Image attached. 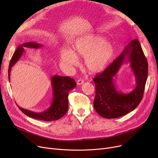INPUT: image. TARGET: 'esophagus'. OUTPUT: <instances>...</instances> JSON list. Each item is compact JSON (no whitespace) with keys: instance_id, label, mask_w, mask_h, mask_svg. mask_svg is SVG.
<instances>
[{"instance_id":"esophagus-1","label":"esophagus","mask_w":158,"mask_h":158,"mask_svg":"<svg viewBox=\"0 0 158 158\" xmlns=\"http://www.w3.org/2000/svg\"><path fill=\"white\" fill-rule=\"evenodd\" d=\"M84 82H85V81H84L83 79H78L77 81V85H81L82 84L84 83Z\"/></svg>"}]
</instances>
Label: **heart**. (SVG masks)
Segmentation results:
<instances>
[{"mask_svg":"<svg viewBox=\"0 0 158 158\" xmlns=\"http://www.w3.org/2000/svg\"><path fill=\"white\" fill-rule=\"evenodd\" d=\"M114 53V47L111 41L95 35L82 37L76 41L73 50L63 48L61 59L69 66L77 63V57H85V68L91 73L102 71L109 63Z\"/></svg>","mask_w":158,"mask_h":158,"instance_id":"b5f03b06","label":"heart"}]
</instances>
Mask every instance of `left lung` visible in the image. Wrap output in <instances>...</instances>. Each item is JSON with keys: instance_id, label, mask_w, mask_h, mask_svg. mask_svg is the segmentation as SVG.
Masks as SVG:
<instances>
[{"instance_id": "left-lung-1", "label": "left lung", "mask_w": 158, "mask_h": 158, "mask_svg": "<svg viewBox=\"0 0 158 158\" xmlns=\"http://www.w3.org/2000/svg\"><path fill=\"white\" fill-rule=\"evenodd\" d=\"M126 60L130 63L137 85L129 94L118 92L114 79ZM147 76L148 63L142 47L137 39L132 40L108 67L94 79L95 111L105 118H118L133 111L143 98Z\"/></svg>"}]
</instances>
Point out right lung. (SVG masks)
<instances>
[{"instance_id": "add662e5", "label": "right lung", "mask_w": 158, "mask_h": 158, "mask_svg": "<svg viewBox=\"0 0 158 158\" xmlns=\"http://www.w3.org/2000/svg\"><path fill=\"white\" fill-rule=\"evenodd\" d=\"M42 47V45L36 42L24 43L19 46L14 52L10 63L8 70V77L10 81V73L12 66L17 62L23 53V47L31 48H38ZM51 84L53 92V100L51 106L48 108L41 113H35L27 110L22 108L18 106L20 110L28 117L44 121H55L61 118L66 114L69 108L68 96L70 90L76 87V82L75 80L68 76H60L55 75L51 78Z\"/></svg>"}]
</instances>
